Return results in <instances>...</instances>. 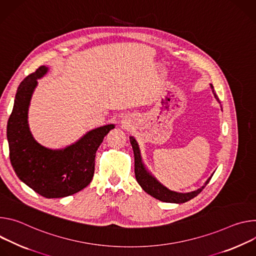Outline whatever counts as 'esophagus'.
I'll list each match as a JSON object with an SVG mask.
<instances>
[{
  "instance_id": "34e87169",
  "label": "esophagus",
  "mask_w": 256,
  "mask_h": 256,
  "mask_svg": "<svg viewBox=\"0 0 256 256\" xmlns=\"http://www.w3.org/2000/svg\"><path fill=\"white\" fill-rule=\"evenodd\" d=\"M123 123H126V122H123Z\"/></svg>"
}]
</instances>
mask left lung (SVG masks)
Here are the masks:
<instances>
[{
  "label": "left lung",
  "instance_id": "8db88e82",
  "mask_svg": "<svg viewBox=\"0 0 256 256\" xmlns=\"http://www.w3.org/2000/svg\"><path fill=\"white\" fill-rule=\"evenodd\" d=\"M210 88L212 90L214 98H216V100H218V98L216 94V92L214 90V86L212 84H210ZM130 142H131L133 152H134V162H135L134 173H135V178H136L138 184L146 193H148L150 195H152V197L156 198V200H158L160 202H172V204H184L200 194L204 190V188L208 184L210 180L212 177H212L206 180V182L204 183V185L202 187H200V189H197L195 191H192V192L180 193V192H175V191L170 190L166 187H164L162 184H160L146 168V166L142 162V160H141V154H140V150H139L138 144L134 137L130 136Z\"/></svg>",
  "mask_w": 256,
  "mask_h": 256
}]
</instances>
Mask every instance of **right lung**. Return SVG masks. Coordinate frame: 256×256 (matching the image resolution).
<instances>
[{
	"label": "right lung",
	"instance_id": "1",
	"mask_svg": "<svg viewBox=\"0 0 256 256\" xmlns=\"http://www.w3.org/2000/svg\"><path fill=\"white\" fill-rule=\"evenodd\" d=\"M48 70L40 66L20 83L8 120L7 138L10 160L18 178L46 198H60L79 192L92 182L96 150L115 125L96 128L63 150L40 146L28 126V106L38 79Z\"/></svg>",
	"mask_w": 256,
	"mask_h": 256
}]
</instances>
